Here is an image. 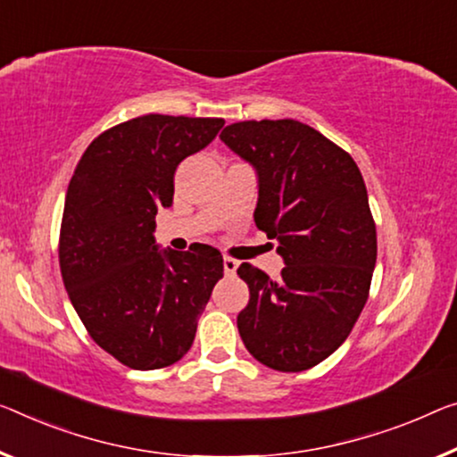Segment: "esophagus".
I'll use <instances>...</instances> for the list:
<instances>
[{
    "instance_id": "obj_1",
    "label": "esophagus",
    "mask_w": 457,
    "mask_h": 457,
    "mask_svg": "<svg viewBox=\"0 0 457 457\" xmlns=\"http://www.w3.org/2000/svg\"><path fill=\"white\" fill-rule=\"evenodd\" d=\"M224 273H227V276H235L237 273V270H238V262L237 259H233V257H224Z\"/></svg>"
}]
</instances>
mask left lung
<instances>
[{"mask_svg":"<svg viewBox=\"0 0 457 457\" xmlns=\"http://www.w3.org/2000/svg\"><path fill=\"white\" fill-rule=\"evenodd\" d=\"M220 140L257 171L255 224L286 268L271 279L243 263L249 304L237 327L249 353L278 371H302L347 339L376 268V224L360 167L298 120H245Z\"/></svg>","mask_w":457,"mask_h":457,"instance_id":"left-lung-1","label":"left lung"}]
</instances>
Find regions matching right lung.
Listing matches in <instances>:
<instances>
[{
    "mask_svg": "<svg viewBox=\"0 0 457 457\" xmlns=\"http://www.w3.org/2000/svg\"><path fill=\"white\" fill-rule=\"evenodd\" d=\"M222 118L146 114L91 140L69 181L59 265L97 345L132 370H159L192 347L222 278L210 245L159 251L155 216L173 202V175L219 135Z\"/></svg>",
    "mask_w": 457,
    "mask_h": 457,
    "instance_id": "right-lung-1",
    "label": "right lung"
}]
</instances>
